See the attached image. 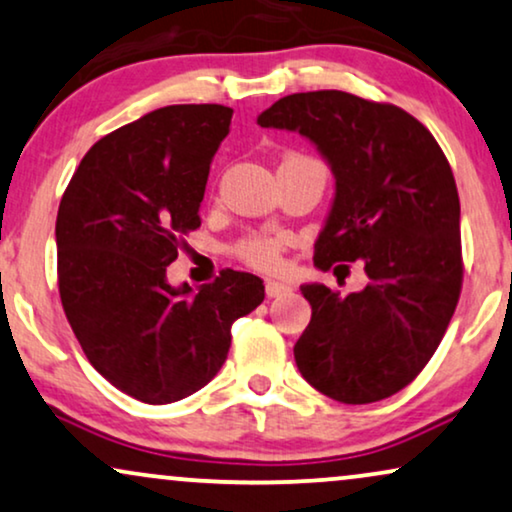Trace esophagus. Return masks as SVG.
<instances>
[{
    "label": "esophagus",
    "instance_id": "1",
    "mask_svg": "<svg viewBox=\"0 0 512 512\" xmlns=\"http://www.w3.org/2000/svg\"><path fill=\"white\" fill-rule=\"evenodd\" d=\"M287 291H289V287L284 282H275V280L265 282V294H268L270 298H277V296L287 294Z\"/></svg>",
    "mask_w": 512,
    "mask_h": 512
}]
</instances>
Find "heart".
<instances>
[{"label":"heart","mask_w":512,"mask_h":512,"mask_svg":"<svg viewBox=\"0 0 512 512\" xmlns=\"http://www.w3.org/2000/svg\"><path fill=\"white\" fill-rule=\"evenodd\" d=\"M284 244L287 240H282V237L254 235L237 244V256L258 270H277L282 265Z\"/></svg>","instance_id":"1"}]
</instances>
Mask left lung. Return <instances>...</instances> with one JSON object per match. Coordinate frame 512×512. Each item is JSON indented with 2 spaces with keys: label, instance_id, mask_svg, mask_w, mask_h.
Wrapping results in <instances>:
<instances>
[{
  "label": "left lung",
  "instance_id": "left-lung-1",
  "mask_svg": "<svg viewBox=\"0 0 512 512\" xmlns=\"http://www.w3.org/2000/svg\"><path fill=\"white\" fill-rule=\"evenodd\" d=\"M256 122L308 138L334 174L317 268L362 261L369 277L348 296L303 284L313 317L294 345L298 371L343 404L395 395L433 357L461 294V204L447 157L409 112L345 91L284 96Z\"/></svg>",
  "mask_w": 512,
  "mask_h": 512
}]
</instances>
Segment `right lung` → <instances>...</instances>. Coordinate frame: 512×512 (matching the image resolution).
I'll list each match as a JSON object with an SVG mask.
<instances>
[{"instance_id":"1","label":"right lung","mask_w":512,"mask_h":512,"mask_svg":"<svg viewBox=\"0 0 512 512\" xmlns=\"http://www.w3.org/2000/svg\"><path fill=\"white\" fill-rule=\"evenodd\" d=\"M225 105H167L86 152L58 207V289L86 360L122 393L169 404L197 393L230 350L232 322L265 298L261 277L223 270L192 291L167 265L199 204Z\"/></svg>"}]
</instances>
